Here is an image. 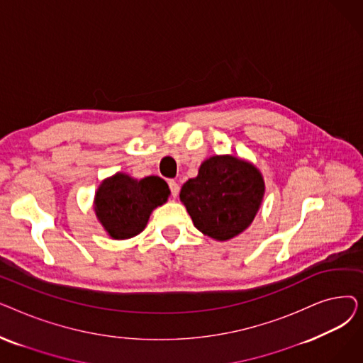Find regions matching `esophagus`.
Returning <instances> with one entry per match:
<instances>
[{
  "mask_svg": "<svg viewBox=\"0 0 363 363\" xmlns=\"http://www.w3.org/2000/svg\"><path fill=\"white\" fill-rule=\"evenodd\" d=\"M169 188H170V194L172 197H178L179 194V185L177 181H169Z\"/></svg>",
  "mask_w": 363,
  "mask_h": 363,
  "instance_id": "esophagus-1",
  "label": "esophagus"
}]
</instances>
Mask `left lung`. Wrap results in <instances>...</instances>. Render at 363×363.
Here are the masks:
<instances>
[{"mask_svg": "<svg viewBox=\"0 0 363 363\" xmlns=\"http://www.w3.org/2000/svg\"><path fill=\"white\" fill-rule=\"evenodd\" d=\"M263 193V178L253 164L233 156H215L182 185L179 197L199 231L225 241L253 222Z\"/></svg>", "mask_w": 363, "mask_h": 363, "instance_id": "left-lung-1", "label": "left lung"}]
</instances>
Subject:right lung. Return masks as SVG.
<instances>
[{
  "label": "right lung",
  "instance_id": "add662e5",
  "mask_svg": "<svg viewBox=\"0 0 363 363\" xmlns=\"http://www.w3.org/2000/svg\"><path fill=\"white\" fill-rule=\"evenodd\" d=\"M169 194L167 184L159 177L137 181L116 174L95 194V213L111 238H130L144 230L152 208L166 203Z\"/></svg>",
  "mask_w": 363,
  "mask_h": 363
}]
</instances>
